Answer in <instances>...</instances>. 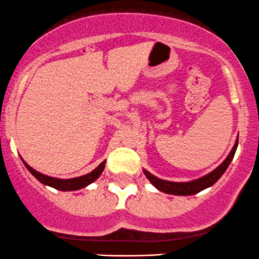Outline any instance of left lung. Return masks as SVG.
<instances>
[{"instance_id": "1", "label": "left lung", "mask_w": 259, "mask_h": 259, "mask_svg": "<svg viewBox=\"0 0 259 259\" xmlns=\"http://www.w3.org/2000/svg\"><path fill=\"white\" fill-rule=\"evenodd\" d=\"M237 145H239V136H237L236 142H235L234 147H232L231 152L229 153V155L226 156V159L222 164L219 165L217 168H214L211 172L207 174V175L199 177V179L192 180V181L187 182H172V181H166V180H161L159 177L154 176L153 174H150L149 171L143 170L144 175L147 176V179L149 180L150 184H152L156 190H159L160 192L167 193V194H174V196H192L200 192V191L205 190V188L211 187L220 177L223 176V174L225 172L226 168L229 167L232 159H234L235 153H236Z\"/></svg>"}]
</instances>
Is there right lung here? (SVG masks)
<instances>
[{"label":"right lung","instance_id":"obj_1","mask_svg":"<svg viewBox=\"0 0 259 259\" xmlns=\"http://www.w3.org/2000/svg\"><path fill=\"white\" fill-rule=\"evenodd\" d=\"M20 159H22L23 164L25 165V167L30 171L31 175L35 177L37 181H40L45 186H50L52 188H56V190L59 191H77V190H80V188L87 187L88 185L93 184V182H94L95 180H98L99 176L103 174L104 168H105V162H106V161H103L97 168H94L92 172L87 174V175L73 177V179H57V177L44 175V174L39 172V171L34 170L33 167L29 166L27 162L23 160V158Z\"/></svg>","mask_w":259,"mask_h":259}]
</instances>
